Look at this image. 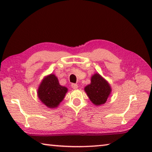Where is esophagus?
Returning <instances> with one entry per match:
<instances>
[{
	"label": "esophagus",
	"instance_id": "obj_1",
	"mask_svg": "<svg viewBox=\"0 0 152 152\" xmlns=\"http://www.w3.org/2000/svg\"><path fill=\"white\" fill-rule=\"evenodd\" d=\"M72 88L73 89H74V90H76V89H77L78 88V86L76 84H72Z\"/></svg>",
	"mask_w": 152,
	"mask_h": 152
}]
</instances>
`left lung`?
I'll list each match as a JSON object with an SVG mask.
<instances>
[{
  "mask_svg": "<svg viewBox=\"0 0 152 152\" xmlns=\"http://www.w3.org/2000/svg\"><path fill=\"white\" fill-rule=\"evenodd\" d=\"M84 91L92 103L99 106L106 102L112 89L103 77L99 73H95L91 77V84L84 88Z\"/></svg>",
  "mask_w": 152,
  "mask_h": 152,
  "instance_id": "obj_1",
  "label": "left lung"
}]
</instances>
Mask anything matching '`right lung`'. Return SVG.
Listing matches in <instances>:
<instances>
[{
	"instance_id": "1",
	"label": "right lung",
	"mask_w": 152,
	"mask_h": 152,
	"mask_svg": "<svg viewBox=\"0 0 152 152\" xmlns=\"http://www.w3.org/2000/svg\"><path fill=\"white\" fill-rule=\"evenodd\" d=\"M68 88L61 86L57 76L54 74H50L44 77L37 89L39 99L46 107L50 109L58 107L63 101Z\"/></svg>"
}]
</instances>
